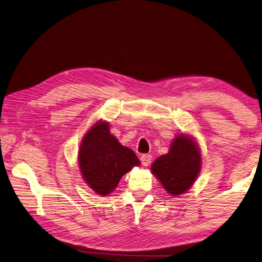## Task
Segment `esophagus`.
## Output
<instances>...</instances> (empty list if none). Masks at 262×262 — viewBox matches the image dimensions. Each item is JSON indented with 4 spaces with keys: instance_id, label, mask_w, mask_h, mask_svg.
I'll list each match as a JSON object with an SVG mask.
<instances>
[{
    "instance_id": "1",
    "label": "esophagus",
    "mask_w": 262,
    "mask_h": 262,
    "mask_svg": "<svg viewBox=\"0 0 262 262\" xmlns=\"http://www.w3.org/2000/svg\"><path fill=\"white\" fill-rule=\"evenodd\" d=\"M152 160V156L151 155H143L141 156V162L143 167H148V165L151 163Z\"/></svg>"
}]
</instances>
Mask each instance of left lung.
<instances>
[{
    "mask_svg": "<svg viewBox=\"0 0 262 262\" xmlns=\"http://www.w3.org/2000/svg\"><path fill=\"white\" fill-rule=\"evenodd\" d=\"M202 156L192 135L180 133L172 140L168 153L157 158L151 173L160 181L170 195L186 193L199 177Z\"/></svg>",
    "mask_w": 262,
    "mask_h": 262,
    "instance_id": "left-lung-1",
    "label": "left lung"
}]
</instances>
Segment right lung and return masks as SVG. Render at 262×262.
<instances>
[{
	"label": "right lung",
	"mask_w": 262,
	"mask_h": 262,
	"mask_svg": "<svg viewBox=\"0 0 262 262\" xmlns=\"http://www.w3.org/2000/svg\"><path fill=\"white\" fill-rule=\"evenodd\" d=\"M82 179L99 195H109L121 178L140 167L136 153L119 142L105 120H98L82 138L78 152Z\"/></svg>",
	"instance_id": "obj_1"
}]
</instances>
